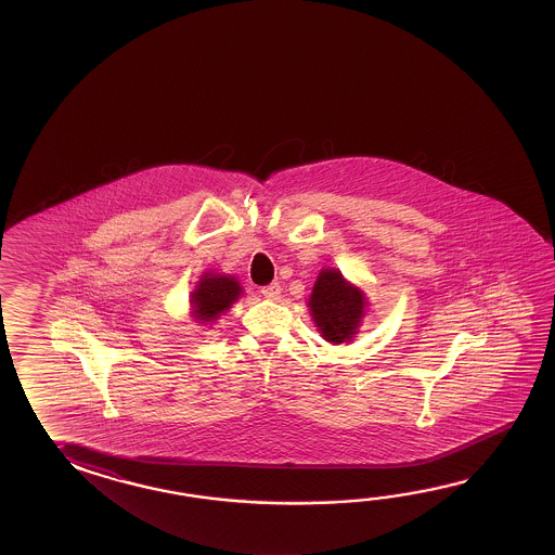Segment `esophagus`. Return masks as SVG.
Segmentation results:
<instances>
[{
    "label": "esophagus",
    "instance_id": "1",
    "mask_svg": "<svg viewBox=\"0 0 555 555\" xmlns=\"http://www.w3.org/2000/svg\"><path fill=\"white\" fill-rule=\"evenodd\" d=\"M281 291H283V288H281V284L271 283L260 288V295L264 296V298H269V300H276V298L281 296Z\"/></svg>",
    "mask_w": 555,
    "mask_h": 555
}]
</instances>
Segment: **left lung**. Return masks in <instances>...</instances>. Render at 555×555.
Segmentation results:
<instances>
[{"label":"left lung","mask_w":555,"mask_h":555,"mask_svg":"<svg viewBox=\"0 0 555 555\" xmlns=\"http://www.w3.org/2000/svg\"><path fill=\"white\" fill-rule=\"evenodd\" d=\"M308 306L320 334L328 341L341 344L356 334L365 302L362 293L346 283L338 271H322Z\"/></svg>","instance_id":"8db88e82"}]
</instances>
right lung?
<instances>
[{
    "mask_svg": "<svg viewBox=\"0 0 555 555\" xmlns=\"http://www.w3.org/2000/svg\"><path fill=\"white\" fill-rule=\"evenodd\" d=\"M238 295H241V286L235 279L221 276V274H205L193 291V314L202 324L211 322L233 305Z\"/></svg>",
    "mask_w": 555,
    "mask_h": 555,
    "instance_id": "add662e5",
    "label": "right lung"
}]
</instances>
